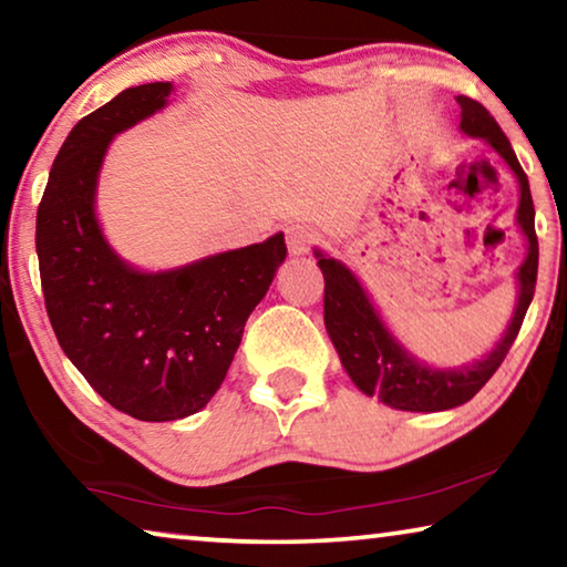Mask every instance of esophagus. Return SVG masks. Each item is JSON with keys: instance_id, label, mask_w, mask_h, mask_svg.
<instances>
[{"instance_id": "esophagus-1", "label": "esophagus", "mask_w": 567, "mask_h": 567, "mask_svg": "<svg viewBox=\"0 0 567 567\" xmlns=\"http://www.w3.org/2000/svg\"><path fill=\"white\" fill-rule=\"evenodd\" d=\"M315 243H318V235H315L312 227H307V225L287 227V247H290L292 255L310 252Z\"/></svg>"}]
</instances>
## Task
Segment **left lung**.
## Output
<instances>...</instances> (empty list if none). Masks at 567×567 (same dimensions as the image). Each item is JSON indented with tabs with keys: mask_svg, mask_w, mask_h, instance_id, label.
I'll return each instance as SVG.
<instances>
[{
	"mask_svg": "<svg viewBox=\"0 0 567 567\" xmlns=\"http://www.w3.org/2000/svg\"><path fill=\"white\" fill-rule=\"evenodd\" d=\"M460 110H463V120H460V130L470 137H483L491 142L511 169L515 172L517 182H520V207H517V223H520L523 233L527 237V257L517 270V282H520V297H517V307L511 324L497 342V348L487 354L485 360H477L473 364L457 370H435L427 364L417 362L412 354H408L400 344L392 340V334L380 322L375 307L370 305L368 295L354 280V275L348 267L334 262L332 257H324L318 252V265L324 277V328H328L330 340L338 350L342 368L348 370L354 385H358L364 395H378L385 405L395 410H410V412H440L450 410L475 398L480 388L495 375L501 368L505 354L511 352L517 332L523 328L525 312L533 302L535 295V280H537V235H535V207L530 185H527V175L517 162L515 152L507 142L505 132L495 117L487 112L483 104L457 97Z\"/></svg>",
	"mask_w": 567,
	"mask_h": 567,
	"instance_id": "1",
	"label": "left lung"
}]
</instances>
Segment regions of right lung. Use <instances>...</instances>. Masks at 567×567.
Here are the masks:
<instances>
[{"label":"right lung","instance_id":"add662e5","mask_svg":"<svg viewBox=\"0 0 567 567\" xmlns=\"http://www.w3.org/2000/svg\"><path fill=\"white\" fill-rule=\"evenodd\" d=\"M169 82L120 92L74 124L37 209L47 315L66 358L112 408L147 422L195 415L223 385L245 322L270 287L282 233L182 270L124 265L94 219L112 137L165 107Z\"/></svg>","mask_w":567,"mask_h":567}]
</instances>
